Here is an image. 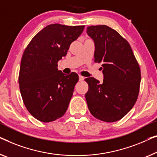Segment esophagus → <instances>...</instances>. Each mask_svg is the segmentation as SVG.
Returning a JSON list of instances; mask_svg holds the SVG:
<instances>
[{
  "label": "esophagus",
  "mask_w": 157,
  "mask_h": 157,
  "mask_svg": "<svg viewBox=\"0 0 157 157\" xmlns=\"http://www.w3.org/2000/svg\"><path fill=\"white\" fill-rule=\"evenodd\" d=\"M84 79H85V78H84L83 76H82V75H79V81H82V80H84Z\"/></svg>",
  "instance_id": "obj_1"
}]
</instances>
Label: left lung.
<instances>
[{"label":"left lung","mask_w":157,"mask_h":157,"mask_svg":"<svg viewBox=\"0 0 157 157\" xmlns=\"http://www.w3.org/2000/svg\"><path fill=\"white\" fill-rule=\"evenodd\" d=\"M86 33L94 42V62L102 64L104 78L101 83L94 78L85 79L88 109L99 120L116 122L132 109L138 97L139 64L129 43L116 30L97 25L88 27Z\"/></svg>","instance_id":"1"}]
</instances>
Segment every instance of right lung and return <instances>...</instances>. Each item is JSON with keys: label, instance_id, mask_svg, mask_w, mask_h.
I'll list each match as a JSON object with an SVG mask.
<instances>
[{"label": "right lung", "instance_id": "right-lung-1", "mask_svg": "<svg viewBox=\"0 0 157 157\" xmlns=\"http://www.w3.org/2000/svg\"><path fill=\"white\" fill-rule=\"evenodd\" d=\"M85 26L49 25L33 37L21 60L19 85L28 111L44 123L56 121L68 107L79 77L58 70V62L67 54Z\"/></svg>", "mask_w": 157, "mask_h": 157}]
</instances>
